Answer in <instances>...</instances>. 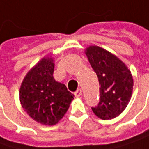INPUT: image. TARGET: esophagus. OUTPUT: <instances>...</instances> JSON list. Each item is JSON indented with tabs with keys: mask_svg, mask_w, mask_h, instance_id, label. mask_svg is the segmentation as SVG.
I'll use <instances>...</instances> for the list:
<instances>
[{
	"mask_svg": "<svg viewBox=\"0 0 149 149\" xmlns=\"http://www.w3.org/2000/svg\"><path fill=\"white\" fill-rule=\"evenodd\" d=\"M74 94H75V97H76V98H79V97L82 95V89H80V88H79V89H77V90L75 92Z\"/></svg>",
	"mask_w": 149,
	"mask_h": 149,
	"instance_id": "esophagus-1",
	"label": "esophagus"
}]
</instances>
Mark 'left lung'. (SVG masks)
Returning <instances> with one entry per match:
<instances>
[{
	"mask_svg": "<svg viewBox=\"0 0 149 149\" xmlns=\"http://www.w3.org/2000/svg\"><path fill=\"white\" fill-rule=\"evenodd\" d=\"M100 83V103L92 108L102 120L116 118L126 109L132 98L133 78L130 69L116 56L97 45L85 49Z\"/></svg>",
	"mask_w": 149,
	"mask_h": 149,
	"instance_id": "1",
	"label": "left lung"
}]
</instances>
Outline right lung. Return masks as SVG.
Wrapping results in <instances>:
<instances>
[{
  "label": "right lung",
  "mask_w": 149,
  "mask_h": 149,
  "mask_svg": "<svg viewBox=\"0 0 149 149\" xmlns=\"http://www.w3.org/2000/svg\"><path fill=\"white\" fill-rule=\"evenodd\" d=\"M55 61L45 56L23 78L19 99L21 105L33 120L45 126H54L64 116L74 100L66 85L53 77Z\"/></svg>",
  "instance_id": "1"
}]
</instances>
